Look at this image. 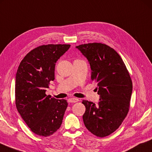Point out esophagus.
Instances as JSON below:
<instances>
[{
    "instance_id": "34e87169",
    "label": "esophagus",
    "mask_w": 152,
    "mask_h": 152,
    "mask_svg": "<svg viewBox=\"0 0 152 152\" xmlns=\"http://www.w3.org/2000/svg\"><path fill=\"white\" fill-rule=\"evenodd\" d=\"M68 102H70V103H75L78 101V99L76 98H70L68 99Z\"/></svg>"
}]
</instances>
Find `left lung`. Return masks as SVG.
Returning <instances> with one entry per match:
<instances>
[{
	"instance_id": "8db88e82",
	"label": "left lung",
	"mask_w": 152,
	"mask_h": 152,
	"mask_svg": "<svg viewBox=\"0 0 152 152\" xmlns=\"http://www.w3.org/2000/svg\"><path fill=\"white\" fill-rule=\"evenodd\" d=\"M86 58L91 79L97 84L100 102L83 100L84 125L91 133L106 137L115 132L126 117L132 92V82L122 58L110 46L88 43L76 46Z\"/></svg>"
}]
</instances>
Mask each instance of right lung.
Instances as JSON below:
<instances>
[{"label": "right lung", "mask_w": 152, "mask_h": 152, "mask_svg": "<svg viewBox=\"0 0 152 152\" xmlns=\"http://www.w3.org/2000/svg\"><path fill=\"white\" fill-rule=\"evenodd\" d=\"M70 45H42L33 49L20 63L15 80L16 106L32 132L47 137L60 128L68 102L46 94L54 80L56 62Z\"/></svg>", "instance_id": "add662e5"}]
</instances>
